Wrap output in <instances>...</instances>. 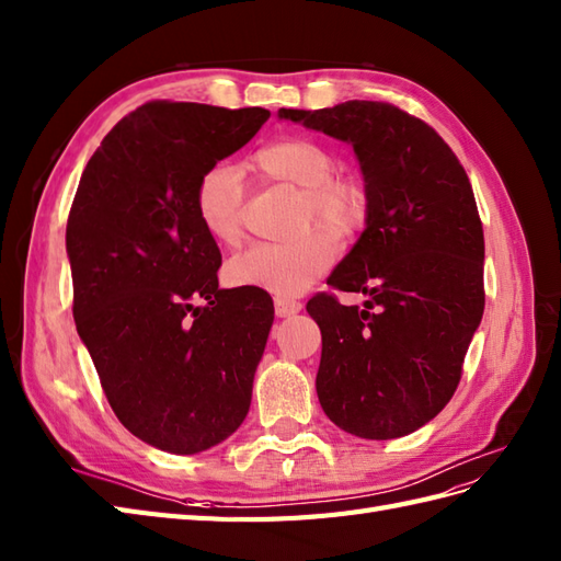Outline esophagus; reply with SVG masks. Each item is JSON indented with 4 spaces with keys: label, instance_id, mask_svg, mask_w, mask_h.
<instances>
[{
    "label": "esophagus",
    "instance_id": "esophagus-1",
    "mask_svg": "<svg viewBox=\"0 0 561 561\" xmlns=\"http://www.w3.org/2000/svg\"><path fill=\"white\" fill-rule=\"evenodd\" d=\"M273 307H276L278 319L295 317V313L302 311V302H297V299H290V297H276L273 299Z\"/></svg>",
    "mask_w": 561,
    "mask_h": 561
}]
</instances>
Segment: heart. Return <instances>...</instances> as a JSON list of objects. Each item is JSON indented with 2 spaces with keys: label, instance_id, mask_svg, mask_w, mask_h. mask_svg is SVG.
Instances as JSON below:
<instances>
[{
  "label": "heart",
  "instance_id": "obj_1",
  "mask_svg": "<svg viewBox=\"0 0 561 561\" xmlns=\"http://www.w3.org/2000/svg\"><path fill=\"white\" fill-rule=\"evenodd\" d=\"M254 163L268 178L305 193V214L323 228L285 244H254L226 264V278L236 288H254L278 297L307 293L335 264L337 240L330 230L350 236L366 218V193L352 178L333 175L335 159L319 142L283 138L259 149ZM195 211L211 240L233 244L240 238L242 175L233 167H214L199 178ZM329 230L325 231L324 228Z\"/></svg>",
  "mask_w": 561,
  "mask_h": 561
}]
</instances>
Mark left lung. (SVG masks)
Instances as JSON below:
<instances>
[{"label": "left lung", "mask_w": 561, "mask_h": 561, "mask_svg": "<svg viewBox=\"0 0 561 561\" xmlns=\"http://www.w3.org/2000/svg\"><path fill=\"white\" fill-rule=\"evenodd\" d=\"M278 118L352 145L364 178L366 228L328 285L366 302L317 295L307 305L323 343L319 402L352 435L402 438L453 400L483 319L485 242L467 171L438 133L392 104L280 108Z\"/></svg>", "instance_id": "obj_1"}]
</instances>
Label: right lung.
<instances>
[{
  "instance_id": "obj_1",
  "label": "right lung",
  "mask_w": 561,
  "mask_h": 561,
  "mask_svg": "<svg viewBox=\"0 0 561 561\" xmlns=\"http://www.w3.org/2000/svg\"><path fill=\"white\" fill-rule=\"evenodd\" d=\"M268 116L142 104L92 154L68 214L78 335L118 421L163 453H204L250 412L273 302L264 290L218 288L221 252L195 193Z\"/></svg>"
}]
</instances>
